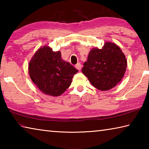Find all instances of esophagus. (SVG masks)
Instances as JSON below:
<instances>
[{
	"label": "esophagus",
	"mask_w": 149,
	"mask_h": 149,
	"mask_svg": "<svg viewBox=\"0 0 149 149\" xmlns=\"http://www.w3.org/2000/svg\"><path fill=\"white\" fill-rule=\"evenodd\" d=\"M75 68H76V69H77L78 70H80L81 69V64L80 63H78V64L75 65Z\"/></svg>",
	"instance_id": "obj_1"
}]
</instances>
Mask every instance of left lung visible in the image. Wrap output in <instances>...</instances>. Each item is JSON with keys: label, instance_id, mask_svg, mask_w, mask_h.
Returning <instances> with one entry per match:
<instances>
[{"label": "left lung", "instance_id": "obj_1", "mask_svg": "<svg viewBox=\"0 0 149 149\" xmlns=\"http://www.w3.org/2000/svg\"><path fill=\"white\" fill-rule=\"evenodd\" d=\"M82 72L95 88L107 91L114 87L124 75L127 60L120 48L106 42L101 49L91 50Z\"/></svg>", "mask_w": 149, "mask_h": 149}]
</instances>
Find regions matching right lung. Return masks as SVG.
Masks as SVG:
<instances>
[{
  "instance_id": "1",
  "label": "right lung",
  "mask_w": 149,
  "mask_h": 149,
  "mask_svg": "<svg viewBox=\"0 0 149 149\" xmlns=\"http://www.w3.org/2000/svg\"><path fill=\"white\" fill-rule=\"evenodd\" d=\"M29 74L32 81L46 95L58 97L70 87L77 69L65 62L60 51L54 52L45 46L35 52L29 64Z\"/></svg>"
}]
</instances>
